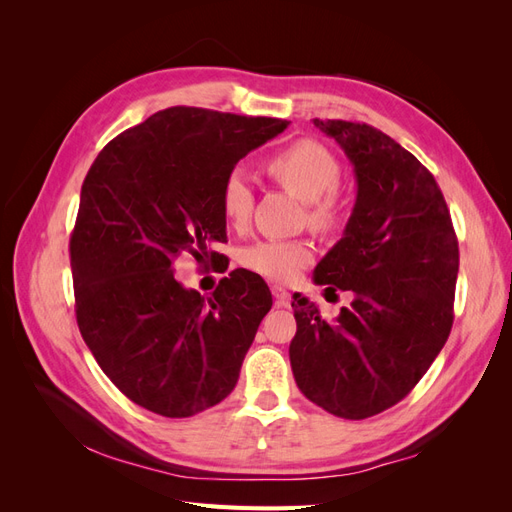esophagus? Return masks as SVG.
<instances>
[{
    "instance_id": "34e87169",
    "label": "esophagus",
    "mask_w": 512,
    "mask_h": 512,
    "mask_svg": "<svg viewBox=\"0 0 512 512\" xmlns=\"http://www.w3.org/2000/svg\"><path fill=\"white\" fill-rule=\"evenodd\" d=\"M271 292H273V299H275L277 307H288L290 305V292L288 290H284L282 286H273Z\"/></svg>"
}]
</instances>
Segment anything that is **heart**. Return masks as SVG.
Listing matches in <instances>:
<instances>
[{
    "label": "heart",
    "instance_id": "b5f03b06",
    "mask_svg": "<svg viewBox=\"0 0 512 512\" xmlns=\"http://www.w3.org/2000/svg\"><path fill=\"white\" fill-rule=\"evenodd\" d=\"M273 181L307 203V220L318 230H335L346 218V200L335 190L342 179L333 153L316 141H297L273 153L265 164ZM222 211L235 226H247L254 211V192L241 170L222 183ZM243 265L273 282H292L314 260L312 243L303 239H265L247 247Z\"/></svg>",
    "mask_w": 512,
    "mask_h": 512
}]
</instances>
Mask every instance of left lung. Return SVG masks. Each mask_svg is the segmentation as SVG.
I'll return each instance as SVG.
<instances>
[{
  "label": "left lung",
  "mask_w": 512,
  "mask_h": 512,
  "mask_svg": "<svg viewBox=\"0 0 512 512\" xmlns=\"http://www.w3.org/2000/svg\"><path fill=\"white\" fill-rule=\"evenodd\" d=\"M314 126L346 151L359 185L344 237L314 282L350 290L354 301L324 320L297 294L290 365L309 401L361 421L399 404L446 344L459 243L436 179L410 151L367 123Z\"/></svg>",
  "instance_id": "8db88e82"
}]
</instances>
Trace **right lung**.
Masks as SVG:
<instances>
[{"mask_svg": "<svg viewBox=\"0 0 512 512\" xmlns=\"http://www.w3.org/2000/svg\"><path fill=\"white\" fill-rule=\"evenodd\" d=\"M288 123L173 106L115 136L91 164L70 237L76 322L104 374L141 408L185 418L235 389L273 305L269 286L235 269L205 299L177 282L175 265L213 262L211 245L226 241L224 179Z\"/></svg>", "mask_w": 512, "mask_h": 512, "instance_id": "obj_1", "label": "right lung"}]
</instances>
